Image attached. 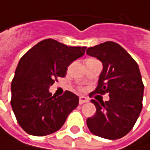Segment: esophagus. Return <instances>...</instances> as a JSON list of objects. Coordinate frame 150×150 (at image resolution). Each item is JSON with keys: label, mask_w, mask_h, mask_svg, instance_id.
<instances>
[{"label": "esophagus", "mask_w": 150, "mask_h": 150, "mask_svg": "<svg viewBox=\"0 0 150 150\" xmlns=\"http://www.w3.org/2000/svg\"><path fill=\"white\" fill-rule=\"evenodd\" d=\"M85 102H88V98L86 97H83V96L80 97V98H79L80 104H83V103H85Z\"/></svg>", "instance_id": "esophagus-1"}]
</instances>
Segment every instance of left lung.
<instances>
[{
    "mask_svg": "<svg viewBox=\"0 0 150 150\" xmlns=\"http://www.w3.org/2000/svg\"><path fill=\"white\" fill-rule=\"evenodd\" d=\"M100 60L103 69L92 94H108L110 100L91 101L97 112L86 120L89 131L97 136L115 140L133 128L143 107L144 83L137 63L119 44L107 41L86 50ZM91 95V94H90Z\"/></svg>",
    "mask_w": 150,
    "mask_h": 150,
    "instance_id": "obj_1",
    "label": "left lung"
}]
</instances>
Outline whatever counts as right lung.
I'll return each mask as SVG.
<instances>
[{"label": "right lung", "mask_w": 150, "mask_h": 150, "mask_svg": "<svg viewBox=\"0 0 150 150\" xmlns=\"http://www.w3.org/2000/svg\"><path fill=\"white\" fill-rule=\"evenodd\" d=\"M86 47H69L49 38L40 41L19 60L11 83V106L18 123L31 135L45 136L60 129L79 98L70 91L55 97L49 92L67 67Z\"/></svg>", "instance_id": "right-lung-1"}]
</instances>
